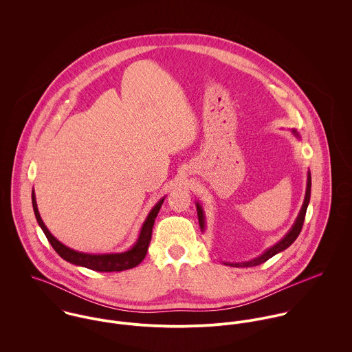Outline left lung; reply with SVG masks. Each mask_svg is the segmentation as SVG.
<instances>
[{
	"label": "left lung",
	"mask_w": 352,
	"mask_h": 352,
	"mask_svg": "<svg viewBox=\"0 0 352 352\" xmlns=\"http://www.w3.org/2000/svg\"><path fill=\"white\" fill-rule=\"evenodd\" d=\"M292 133L300 138L297 130H292ZM310 188H311V176H310V170H307V182H306V192H305V199L302 203L301 210H300V214L294 222V225L292 226V229L286 233V236L278 241L275 245H272L271 248L265 250L263 252L260 256L252 258L250 261H243V263H229V261H223V264L226 265H230V267H253V265H258L264 261H267L268 258H271L272 256H275L276 253L279 252L285 251L287 250L296 240L297 237L300 236L301 233L302 225H303V221H305V214H306V208L309 206V201H310ZM197 204V211H198V219H199V226H201V232H204L206 229V219H204V211L201 208V203L199 201H195Z\"/></svg>",
	"instance_id": "1"
}]
</instances>
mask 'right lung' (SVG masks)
Here are the masks:
<instances>
[{
    "label": "right lung",
    "mask_w": 352,
    "mask_h": 352,
    "mask_svg": "<svg viewBox=\"0 0 352 352\" xmlns=\"http://www.w3.org/2000/svg\"><path fill=\"white\" fill-rule=\"evenodd\" d=\"M164 201H165V197L161 198L154 204V207L151 208V212L148 214L146 219L142 223V228L140 230L135 244L129 251L119 252V253H85V252L74 251V250L63 245L60 241H58L51 234L50 230L42 221V217L39 214L38 204H36L35 191L32 190L34 212H35L36 221H38L39 226L42 228L43 233L46 234L51 247L63 260H66L72 264H76V265H81V267H85V268L94 270V271H99V272H113V271L130 270V268L137 267L145 258L149 244H151V230H153L154 219H155Z\"/></svg>",
    "instance_id": "obj_1"
}]
</instances>
